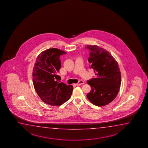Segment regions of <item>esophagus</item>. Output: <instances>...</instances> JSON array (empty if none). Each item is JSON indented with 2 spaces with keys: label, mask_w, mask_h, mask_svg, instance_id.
Wrapping results in <instances>:
<instances>
[{
  "label": "esophagus",
  "mask_w": 148,
  "mask_h": 148,
  "mask_svg": "<svg viewBox=\"0 0 148 148\" xmlns=\"http://www.w3.org/2000/svg\"><path fill=\"white\" fill-rule=\"evenodd\" d=\"M84 84V82L82 81V80H80V81H79V82L77 83L76 84L77 86H80V85H82V84Z\"/></svg>",
  "instance_id": "34e87169"
}]
</instances>
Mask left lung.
I'll return each instance as SVG.
<instances>
[{
  "instance_id": "left-lung-1",
  "label": "left lung",
  "mask_w": 148,
  "mask_h": 148,
  "mask_svg": "<svg viewBox=\"0 0 148 148\" xmlns=\"http://www.w3.org/2000/svg\"><path fill=\"white\" fill-rule=\"evenodd\" d=\"M90 51L88 59L90 68L96 77L87 81L91 91L86 97L97 106L108 105L115 98L121 84V71L118 63L108 51L97 46L86 47Z\"/></svg>"
}]
</instances>
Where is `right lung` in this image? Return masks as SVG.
Returning <instances> with one entry per match:
<instances>
[{
  "label": "right lung",
  "mask_w": 148,
  "mask_h": 148,
  "mask_svg": "<svg viewBox=\"0 0 148 148\" xmlns=\"http://www.w3.org/2000/svg\"><path fill=\"white\" fill-rule=\"evenodd\" d=\"M66 52L52 48L40 53L37 57L33 70V82L38 95L43 102L51 106H60L68 100L73 87L58 80L61 68L59 57Z\"/></svg>",
  "instance_id": "add662e5"
}]
</instances>
